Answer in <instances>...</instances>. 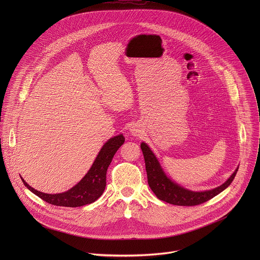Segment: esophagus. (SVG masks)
Segmentation results:
<instances>
[{"instance_id":"1","label":"esophagus","mask_w":260,"mask_h":260,"mask_svg":"<svg viewBox=\"0 0 260 260\" xmlns=\"http://www.w3.org/2000/svg\"><path fill=\"white\" fill-rule=\"evenodd\" d=\"M131 133H132L134 136H139V135L141 134V129H140L137 125H135V126H132Z\"/></svg>"}]
</instances>
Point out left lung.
Listing matches in <instances>:
<instances>
[{
    "label": "left lung",
    "mask_w": 260,
    "mask_h": 260,
    "mask_svg": "<svg viewBox=\"0 0 260 260\" xmlns=\"http://www.w3.org/2000/svg\"><path fill=\"white\" fill-rule=\"evenodd\" d=\"M141 149L145 159L147 179L149 187L157 197V199L176 206L189 207L208 202L209 200L213 199L230 186L239 169L237 168V170L229 178L228 181H225L223 184L214 189L206 191H191L180 186V185L172 181L165 174L156 156L146 143L143 142L141 144Z\"/></svg>",
    "instance_id": "8db88e82"
}]
</instances>
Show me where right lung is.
Masks as SVG:
<instances>
[{
  "mask_svg": "<svg viewBox=\"0 0 260 260\" xmlns=\"http://www.w3.org/2000/svg\"><path fill=\"white\" fill-rule=\"evenodd\" d=\"M124 140L123 135H118L109 139L102 147L101 151L99 152L87 174L78 184L66 192L57 194L43 193L30 187L21 178L22 182L26 188H28V190H30L32 193L38 196L46 203L54 206L75 208L91 204L103 194L106 187V175L108 167L112 161V158L119 149V147L124 143Z\"/></svg>",
  "mask_w": 260,
  "mask_h": 260,
  "instance_id": "add662e5",
  "label": "right lung"
}]
</instances>
